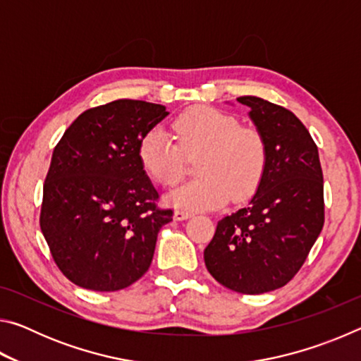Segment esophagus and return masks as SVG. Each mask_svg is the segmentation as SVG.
<instances>
[{
    "instance_id": "obj_1",
    "label": "esophagus",
    "mask_w": 361,
    "mask_h": 361,
    "mask_svg": "<svg viewBox=\"0 0 361 361\" xmlns=\"http://www.w3.org/2000/svg\"><path fill=\"white\" fill-rule=\"evenodd\" d=\"M192 213L191 212H188V210H181V209H178V210H175V219L176 221H181V219H186V218H189L191 216Z\"/></svg>"
}]
</instances>
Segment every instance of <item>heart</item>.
<instances>
[{
  "label": "heart",
  "instance_id": "b5f03b06",
  "mask_svg": "<svg viewBox=\"0 0 361 361\" xmlns=\"http://www.w3.org/2000/svg\"><path fill=\"white\" fill-rule=\"evenodd\" d=\"M176 142L162 127H152L138 143L140 166L161 186H175L186 157L199 156L195 173L170 194V202L186 210H213L231 199L252 197L269 164L267 140L259 129L242 126L231 113L194 106L173 121Z\"/></svg>",
  "mask_w": 361,
  "mask_h": 361
}]
</instances>
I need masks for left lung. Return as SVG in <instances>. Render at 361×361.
<instances>
[{
	"label": "left lung",
	"instance_id": "1",
	"mask_svg": "<svg viewBox=\"0 0 361 361\" xmlns=\"http://www.w3.org/2000/svg\"><path fill=\"white\" fill-rule=\"evenodd\" d=\"M264 133L269 164L245 209L219 219L204 252L213 279L243 295L282 288L296 276L325 223L317 145L290 109L239 97Z\"/></svg>",
	"mask_w": 361,
	"mask_h": 361
}]
</instances>
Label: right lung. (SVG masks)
<instances>
[{
  "label": "right lung",
  "mask_w": 361,
  "mask_h": 361,
  "mask_svg": "<svg viewBox=\"0 0 361 361\" xmlns=\"http://www.w3.org/2000/svg\"><path fill=\"white\" fill-rule=\"evenodd\" d=\"M166 106L121 99L79 114L52 152L39 226L63 276L94 291H118L148 271L157 232L173 210L138 161L142 137Z\"/></svg>",
  "instance_id": "add662e5"
}]
</instances>
